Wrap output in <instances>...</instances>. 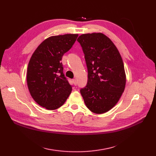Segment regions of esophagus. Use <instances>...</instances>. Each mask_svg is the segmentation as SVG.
<instances>
[{
    "mask_svg": "<svg viewBox=\"0 0 156 156\" xmlns=\"http://www.w3.org/2000/svg\"><path fill=\"white\" fill-rule=\"evenodd\" d=\"M73 82L74 85H77V80H76V78L73 79Z\"/></svg>",
    "mask_w": 156,
    "mask_h": 156,
    "instance_id": "obj_1",
    "label": "esophagus"
}]
</instances>
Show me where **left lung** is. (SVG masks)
<instances>
[{
  "mask_svg": "<svg viewBox=\"0 0 156 156\" xmlns=\"http://www.w3.org/2000/svg\"><path fill=\"white\" fill-rule=\"evenodd\" d=\"M88 69L87 84L80 90L85 104L95 114H102L115 105L124 92L126 74L118 48L102 33L80 35Z\"/></svg>",
  "mask_w": 156,
  "mask_h": 156,
  "instance_id": "left-lung-1",
  "label": "left lung"
}]
</instances>
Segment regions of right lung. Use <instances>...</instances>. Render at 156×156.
I'll return each mask as SVG.
<instances>
[{"label":"right lung","mask_w":156,"mask_h":156,"mask_svg":"<svg viewBox=\"0 0 156 156\" xmlns=\"http://www.w3.org/2000/svg\"><path fill=\"white\" fill-rule=\"evenodd\" d=\"M78 34L48 37L32 54L27 70V85L34 101L48 110L62 106L69 96L72 86L63 73L61 62L72 47Z\"/></svg>","instance_id":"obj_1"}]
</instances>
